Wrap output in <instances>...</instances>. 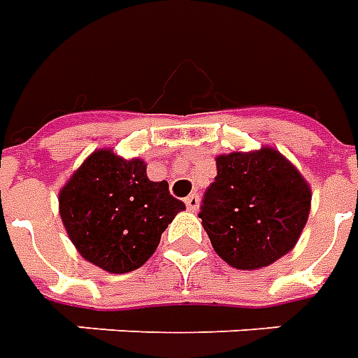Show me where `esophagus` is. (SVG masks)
Wrapping results in <instances>:
<instances>
[{
    "label": "esophagus",
    "instance_id": "esophagus-1",
    "mask_svg": "<svg viewBox=\"0 0 358 358\" xmlns=\"http://www.w3.org/2000/svg\"><path fill=\"white\" fill-rule=\"evenodd\" d=\"M199 203H201V199H199V195L197 194H192L186 197V207L187 210H192V213H197V210H199Z\"/></svg>",
    "mask_w": 358,
    "mask_h": 358
}]
</instances>
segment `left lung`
<instances>
[{"label": "left lung", "instance_id": "8db88e82", "mask_svg": "<svg viewBox=\"0 0 358 358\" xmlns=\"http://www.w3.org/2000/svg\"><path fill=\"white\" fill-rule=\"evenodd\" d=\"M310 186L278 149L217 155V178L203 197L201 224L217 255L238 270L276 263L299 241Z\"/></svg>", "mask_w": 358, "mask_h": 358}]
</instances>
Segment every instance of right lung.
<instances>
[{
	"instance_id": "1",
	"label": "right lung",
	"mask_w": 358,
	"mask_h": 358,
	"mask_svg": "<svg viewBox=\"0 0 358 358\" xmlns=\"http://www.w3.org/2000/svg\"><path fill=\"white\" fill-rule=\"evenodd\" d=\"M186 205L169 182L148 178L143 159L95 149L59 189V215L76 251L110 274L140 268Z\"/></svg>"
}]
</instances>
